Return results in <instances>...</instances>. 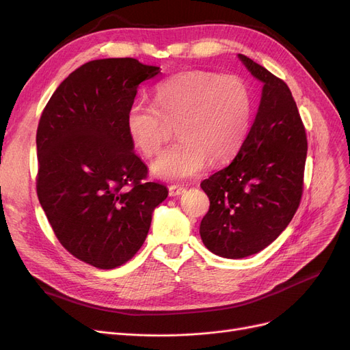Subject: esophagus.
I'll list each match as a JSON object with an SVG mask.
<instances>
[{
    "mask_svg": "<svg viewBox=\"0 0 350 350\" xmlns=\"http://www.w3.org/2000/svg\"><path fill=\"white\" fill-rule=\"evenodd\" d=\"M186 191V189L185 187H181V186H170L169 187V194H170V197H177V196H181L183 193Z\"/></svg>",
    "mask_w": 350,
    "mask_h": 350,
    "instance_id": "1",
    "label": "esophagus"
}]
</instances>
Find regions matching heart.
<instances>
[{"label":"heart","mask_w":350,"mask_h":350,"mask_svg":"<svg viewBox=\"0 0 350 350\" xmlns=\"http://www.w3.org/2000/svg\"><path fill=\"white\" fill-rule=\"evenodd\" d=\"M251 95L244 79L208 70H187L154 88V102L136 100L126 127L146 157L160 153L178 123L181 137L152 165L156 176L183 180L203 170L208 160L231 159L250 126Z\"/></svg>","instance_id":"heart-1"}]
</instances>
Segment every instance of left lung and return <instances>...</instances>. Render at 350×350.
Here are the masks:
<instances>
[{
    "instance_id": "left-lung-1",
    "label": "left lung",
    "mask_w": 350,
    "mask_h": 350,
    "mask_svg": "<svg viewBox=\"0 0 350 350\" xmlns=\"http://www.w3.org/2000/svg\"><path fill=\"white\" fill-rule=\"evenodd\" d=\"M260 79L258 112L234 160L201 181L210 208L201 219L204 245L224 258H244L268 247L291 223L304 193L308 140L288 85L238 55Z\"/></svg>"
}]
</instances>
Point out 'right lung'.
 <instances>
[{"label": "right lung", "mask_w": 350, "mask_h": 350, "mask_svg": "<svg viewBox=\"0 0 350 350\" xmlns=\"http://www.w3.org/2000/svg\"><path fill=\"white\" fill-rule=\"evenodd\" d=\"M159 66L133 58L83 64L57 88L36 129V194L75 258L99 269L132 260L169 190L147 180L126 115Z\"/></svg>", "instance_id": "obj_1"}]
</instances>
